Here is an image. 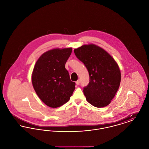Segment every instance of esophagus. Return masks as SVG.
I'll return each mask as SVG.
<instances>
[{
	"instance_id": "34e87169",
	"label": "esophagus",
	"mask_w": 149,
	"mask_h": 149,
	"mask_svg": "<svg viewBox=\"0 0 149 149\" xmlns=\"http://www.w3.org/2000/svg\"><path fill=\"white\" fill-rule=\"evenodd\" d=\"M79 84H80V79H79L76 81V84L77 85H79Z\"/></svg>"
}]
</instances>
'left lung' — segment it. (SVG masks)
I'll use <instances>...</instances> for the list:
<instances>
[{"label": "left lung", "mask_w": 149, "mask_h": 149, "mask_svg": "<svg viewBox=\"0 0 149 149\" xmlns=\"http://www.w3.org/2000/svg\"><path fill=\"white\" fill-rule=\"evenodd\" d=\"M74 51L89 72L90 81L83 90L86 100L98 108L108 106L120 85L121 74L117 62L106 50L94 44L84 45Z\"/></svg>", "instance_id": "8db88e82"}]
</instances>
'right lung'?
<instances>
[{
  "mask_svg": "<svg viewBox=\"0 0 149 149\" xmlns=\"http://www.w3.org/2000/svg\"><path fill=\"white\" fill-rule=\"evenodd\" d=\"M72 48L49 50L38 58L32 74V83L37 95L47 106L57 108L70 98L75 88L65 68Z\"/></svg>",
  "mask_w": 149,
  "mask_h": 149,
  "instance_id": "right-lung-1",
  "label": "right lung"
}]
</instances>
